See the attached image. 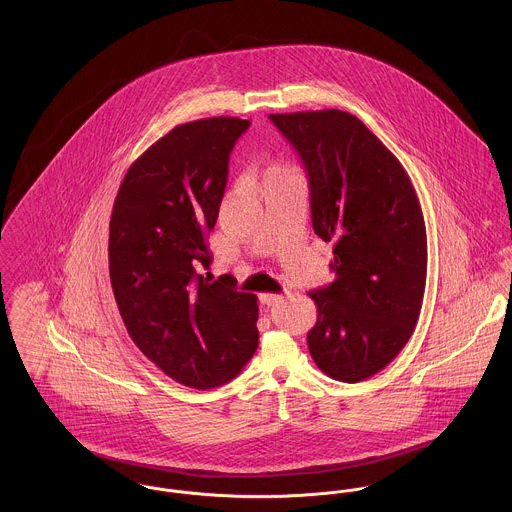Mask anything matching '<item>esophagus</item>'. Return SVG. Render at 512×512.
<instances>
[{
  "label": "esophagus",
  "mask_w": 512,
  "mask_h": 512,
  "mask_svg": "<svg viewBox=\"0 0 512 512\" xmlns=\"http://www.w3.org/2000/svg\"><path fill=\"white\" fill-rule=\"evenodd\" d=\"M280 300H282V294H261V302L267 304V306L276 304V302H280Z\"/></svg>",
  "instance_id": "1"
}]
</instances>
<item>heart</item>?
I'll use <instances>...</instances> for the list:
<instances>
[{"instance_id":"b5f03b06","label":"heart","mask_w":512,"mask_h":512,"mask_svg":"<svg viewBox=\"0 0 512 512\" xmlns=\"http://www.w3.org/2000/svg\"><path fill=\"white\" fill-rule=\"evenodd\" d=\"M288 175H294L288 167L284 165H269L265 171H263V179H261V187L269 185V183H275L278 179H284Z\"/></svg>"}]
</instances>
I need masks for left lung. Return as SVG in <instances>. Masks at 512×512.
I'll return each mask as SVG.
<instances>
[{"label": "left lung", "mask_w": 512, "mask_h": 512, "mask_svg": "<svg viewBox=\"0 0 512 512\" xmlns=\"http://www.w3.org/2000/svg\"><path fill=\"white\" fill-rule=\"evenodd\" d=\"M310 177L312 226L333 243L335 280L310 292L308 349L333 380L356 384L386 368L419 321L427 282L421 202L399 159L337 111L269 115Z\"/></svg>", "instance_id": "8db88e82"}]
</instances>
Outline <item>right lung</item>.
Masks as SVG:
<instances>
[{
    "label": "right lung",
    "instance_id": "1",
    "mask_svg": "<svg viewBox=\"0 0 512 512\" xmlns=\"http://www.w3.org/2000/svg\"><path fill=\"white\" fill-rule=\"evenodd\" d=\"M249 124L175 126L128 167L111 214L109 275L126 331L161 372L195 390L234 380L259 345L257 296L200 273L212 261L206 236L230 152Z\"/></svg>",
    "mask_w": 512,
    "mask_h": 512
}]
</instances>
